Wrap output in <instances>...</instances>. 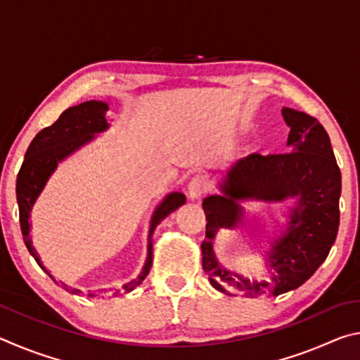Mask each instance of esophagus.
Wrapping results in <instances>:
<instances>
[{
	"instance_id": "obj_1",
	"label": "esophagus",
	"mask_w": 360,
	"mask_h": 360,
	"mask_svg": "<svg viewBox=\"0 0 360 360\" xmlns=\"http://www.w3.org/2000/svg\"><path fill=\"white\" fill-rule=\"evenodd\" d=\"M208 179L205 178L202 174H197L193 176V178L188 181V186H187V193H188V198L191 200H197L202 197V195L208 191Z\"/></svg>"
}]
</instances>
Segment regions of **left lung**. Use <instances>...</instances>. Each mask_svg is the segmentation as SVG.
I'll list each match as a JSON object with an SVG mask.
<instances>
[{
    "mask_svg": "<svg viewBox=\"0 0 360 360\" xmlns=\"http://www.w3.org/2000/svg\"><path fill=\"white\" fill-rule=\"evenodd\" d=\"M290 129L289 152L278 155L255 154L240 158L219 182L222 193L203 200L206 236L202 243L203 270L211 285L227 295L276 297L294 290L313 276L327 259L340 225L341 173L327 131L311 115L283 108ZM295 202L288 221L271 242L266 276L249 280L218 264L214 240L221 228L244 223L241 201Z\"/></svg>",
    "mask_w": 360,
    "mask_h": 360,
    "instance_id": "left-lung-1",
    "label": "left lung"
}]
</instances>
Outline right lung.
<instances>
[{
  "label": "right lung",
  "mask_w": 360,
  "mask_h": 360,
  "mask_svg": "<svg viewBox=\"0 0 360 360\" xmlns=\"http://www.w3.org/2000/svg\"><path fill=\"white\" fill-rule=\"evenodd\" d=\"M108 103L105 101H84L81 105L68 108L62 112L56 124H52L47 129L41 130L38 135L33 138L32 144L28 146L25 158L20 167V172L17 174V184H15V195H17V205H19V216H20V230L25 246L33 255L38 265L44 270L49 276L53 278L51 273L46 270L42 265L41 257L38 255L30 236V230H32V224H30V216H32V210L36 203V200L46 187L47 181L56 172L58 163L63 162L65 158L75 154L76 150L84 148L85 144L94 141L96 135L106 131L109 129L106 112H108ZM186 203V195L181 192H172L168 193L157 208L152 212L150 217V227H149V236H148V257H146L144 266L139 275L131 279V281L125 283L122 285L120 292H131L136 289L139 284L144 281L148 273L152 266V233L158 224L165 219L169 212H173ZM57 283V281H56ZM58 284V283H57ZM62 288L70 292V294H79V289H70L68 285L62 283ZM119 294V290L115 292ZM94 294H90L92 297Z\"/></svg>",
  "instance_id": "1"
}]
</instances>
